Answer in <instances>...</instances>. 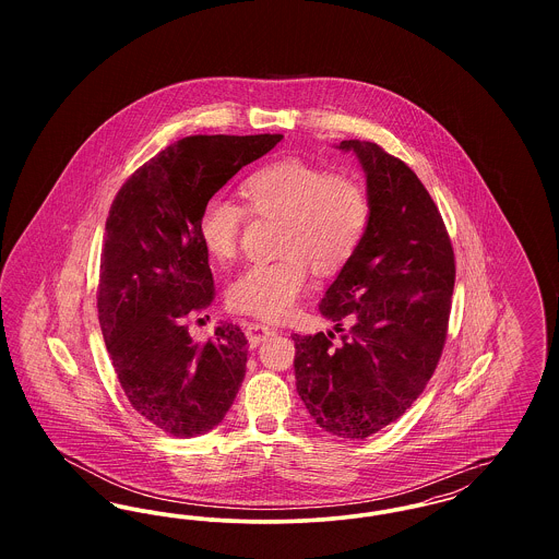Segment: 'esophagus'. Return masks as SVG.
Returning a JSON list of instances; mask_svg holds the SVG:
<instances>
[{
	"mask_svg": "<svg viewBox=\"0 0 559 559\" xmlns=\"http://www.w3.org/2000/svg\"><path fill=\"white\" fill-rule=\"evenodd\" d=\"M245 335L249 340V346L258 347L270 340L272 335H276V329L262 324V322H249V324H245Z\"/></svg>",
	"mask_w": 559,
	"mask_h": 559,
	"instance_id": "1",
	"label": "esophagus"
}]
</instances>
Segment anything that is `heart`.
<instances>
[{
    "label": "heart",
    "mask_w": 559,
    "mask_h": 559,
    "mask_svg": "<svg viewBox=\"0 0 559 559\" xmlns=\"http://www.w3.org/2000/svg\"><path fill=\"white\" fill-rule=\"evenodd\" d=\"M245 207L213 194L197 219V233L213 260L237 255L247 212L276 219L272 262L242 267L228 287V306L255 319H285L308 289L312 267L331 276L358 251L371 217L365 185L346 171H326L301 159L270 160L239 188Z\"/></svg>",
    "instance_id": "b5f03b06"
}]
</instances>
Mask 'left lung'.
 <instances>
[{
  "label": "left lung",
  "instance_id": "obj_1",
  "mask_svg": "<svg viewBox=\"0 0 559 559\" xmlns=\"http://www.w3.org/2000/svg\"><path fill=\"white\" fill-rule=\"evenodd\" d=\"M367 174L371 217L320 301L335 333L293 335L295 383L324 431L362 440L421 396L447 342L454 251L417 174L367 140H344Z\"/></svg>",
  "mask_w": 559,
  "mask_h": 559
}]
</instances>
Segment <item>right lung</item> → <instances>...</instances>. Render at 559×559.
<instances>
[{
	"mask_svg": "<svg viewBox=\"0 0 559 559\" xmlns=\"http://www.w3.org/2000/svg\"><path fill=\"white\" fill-rule=\"evenodd\" d=\"M281 133L188 135L119 188L100 255L98 320L133 408L160 431L192 438L217 426L237 399L247 337L224 322L194 342L187 320L213 301L210 253L197 233L203 203Z\"/></svg>",
	"mask_w": 559,
	"mask_h": 559,
	"instance_id": "add662e5",
	"label": "right lung"
}]
</instances>
